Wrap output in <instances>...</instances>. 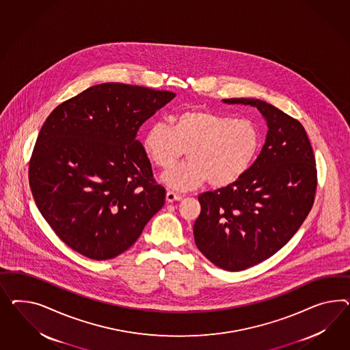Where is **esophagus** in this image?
<instances>
[{"label": "esophagus", "instance_id": "obj_1", "mask_svg": "<svg viewBox=\"0 0 350 350\" xmlns=\"http://www.w3.org/2000/svg\"><path fill=\"white\" fill-rule=\"evenodd\" d=\"M165 199L168 202H174V201H180L182 200V195L177 193V192H173V191H168L167 195H165Z\"/></svg>", "mask_w": 350, "mask_h": 350}]
</instances>
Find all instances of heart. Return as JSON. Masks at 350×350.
<instances>
[{"instance_id": "1", "label": "heart", "mask_w": 350, "mask_h": 350, "mask_svg": "<svg viewBox=\"0 0 350 350\" xmlns=\"http://www.w3.org/2000/svg\"><path fill=\"white\" fill-rule=\"evenodd\" d=\"M151 124L142 148L151 163L168 170L187 150L189 161L163 176L173 189L189 191L210 182L227 187L241 180L257 158L261 133L256 123L202 108H189Z\"/></svg>"}]
</instances>
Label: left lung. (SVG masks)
Here are the masks:
<instances>
[{
  "label": "left lung",
  "mask_w": 350,
  "mask_h": 350,
  "mask_svg": "<svg viewBox=\"0 0 350 350\" xmlns=\"http://www.w3.org/2000/svg\"><path fill=\"white\" fill-rule=\"evenodd\" d=\"M256 107L267 124L262 150L236 183L204 192L195 243L217 267L241 271L285 246L311 211L317 170L302 123L252 98L223 99Z\"/></svg>",
  "instance_id": "1"
}]
</instances>
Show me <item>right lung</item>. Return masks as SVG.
I'll return each instance as SVG.
<instances>
[{"instance_id":"obj_1","label":"right lung","mask_w":350,"mask_h":350,"mask_svg":"<svg viewBox=\"0 0 350 350\" xmlns=\"http://www.w3.org/2000/svg\"><path fill=\"white\" fill-rule=\"evenodd\" d=\"M174 96L104 83L48 116L30 158L29 185L40 214L76 252L113 258L163 208L165 189L154 180L136 135Z\"/></svg>"}]
</instances>
